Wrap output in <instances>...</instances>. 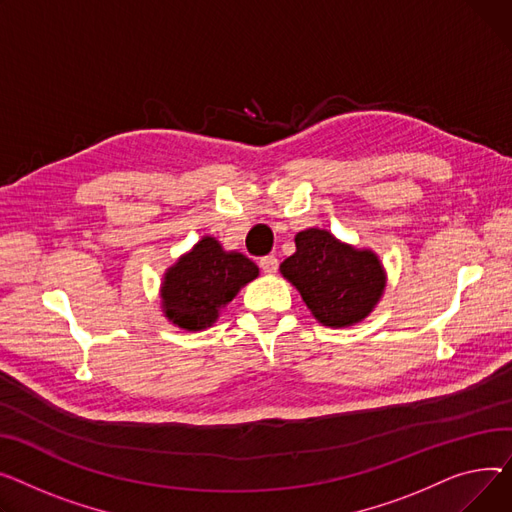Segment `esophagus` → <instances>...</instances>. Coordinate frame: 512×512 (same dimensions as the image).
Segmentation results:
<instances>
[{
    "mask_svg": "<svg viewBox=\"0 0 512 512\" xmlns=\"http://www.w3.org/2000/svg\"><path fill=\"white\" fill-rule=\"evenodd\" d=\"M260 268L264 270V273H268V275L277 273V268H279V260H277V256L268 254V256H264V258H260Z\"/></svg>",
    "mask_w": 512,
    "mask_h": 512,
    "instance_id": "34e87169",
    "label": "esophagus"
}]
</instances>
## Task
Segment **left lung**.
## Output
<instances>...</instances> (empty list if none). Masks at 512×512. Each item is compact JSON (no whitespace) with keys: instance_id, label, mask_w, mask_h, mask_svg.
Here are the masks:
<instances>
[{"instance_id":"obj_1","label":"left lung","mask_w":512,"mask_h":512,"mask_svg":"<svg viewBox=\"0 0 512 512\" xmlns=\"http://www.w3.org/2000/svg\"><path fill=\"white\" fill-rule=\"evenodd\" d=\"M281 275L302 293L312 316L330 328L362 322L386 287L382 262L372 250H357L316 227L295 235V254L285 258Z\"/></svg>"}]
</instances>
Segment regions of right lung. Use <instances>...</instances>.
Instances as JSON below:
<instances>
[{"label":"right lung","instance_id":"obj_1","mask_svg":"<svg viewBox=\"0 0 512 512\" xmlns=\"http://www.w3.org/2000/svg\"><path fill=\"white\" fill-rule=\"evenodd\" d=\"M256 277L258 266L250 258L225 252L215 237L206 235L167 268L161 283L163 312L179 328L202 330Z\"/></svg>","mask_w":512,"mask_h":512}]
</instances>
